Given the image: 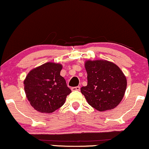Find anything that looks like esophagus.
Segmentation results:
<instances>
[{"label": "esophagus", "instance_id": "1", "mask_svg": "<svg viewBox=\"0 0 149 149\" xmlns=\"http://www.w3.org/2000/svg\"><path fill=\"white\" fill-rule=\"evenodd\" d=\"M71 90L72 91H80V86H74V87H72L71 88Z\"/></svg>", "mask_w": 149, "mask_h": 149}]
</instances>
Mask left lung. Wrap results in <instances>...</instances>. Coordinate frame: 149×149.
Wrapping results in <instances>:
<instances>
[{
	"mask_svg": "<svg viewBox=\"0 0 149 149\" xmlns=\"http://www.w3.org/2000/svg\"><path fill=\"white\" fill-rule=\"evenodd\" d=\"M85 69L87 85L80 90L88 104L100 111L118 106L127 88V78L121 69L107 61H88Z\"/></svg>",
	"mask_w": 149,
	"mask_h": 149,
	"instance_id": "8db88e82",
	"label": "left lung"
}]
</instances>
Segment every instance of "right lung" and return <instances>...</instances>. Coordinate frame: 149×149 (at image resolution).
Listing matches in <instances>:
<instances>
[{
  "label": "right lung",
  "mask_w": 149,
  "mask_h": 149,
  "mask_svg": "<svg viewBox=\"0 0 149 149\" xmlns=\"http://www.w3.org/2000/svg\"><path fill=\"white\" fill-rule=\"evenodd\" d=\"M60 64L47 63L31 70L24 81L31 106L41 113H52L63 106L71 91L61 76Z\"/></svg>",
  "instance_id": "obj_1"
}]
</instances>
